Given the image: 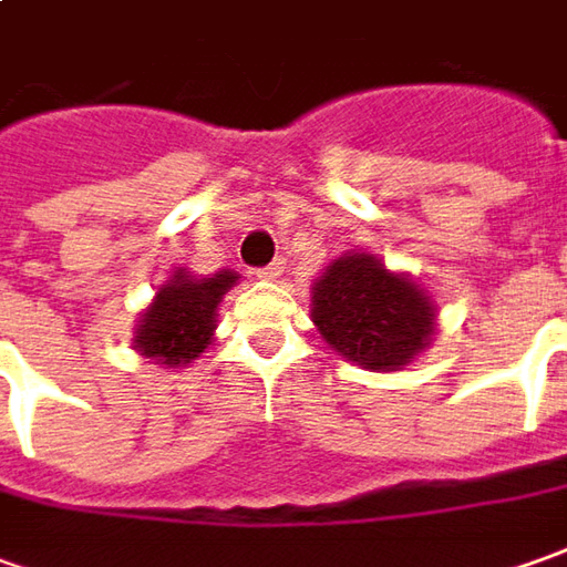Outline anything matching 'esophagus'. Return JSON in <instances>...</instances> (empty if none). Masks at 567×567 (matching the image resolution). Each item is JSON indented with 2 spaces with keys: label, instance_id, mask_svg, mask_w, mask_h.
<instances>
[{
  "label": "esophagus",
  "instance_id": "34e87169",
  "mask_svg": "<svg viewBox=\"0 0 567 567\" xmlns=\"http://www.w3.org/2000/svg\"><path fill=\"white\" fill-rule=\"evenodd\" d=\"M256 275L261 277V280H277V277L284 275V261L277 258V261H271L268 268H261V271H256Z\"/></svg>",
  "mask_w": 567,
  "mask_h": 567
}]
</instances>
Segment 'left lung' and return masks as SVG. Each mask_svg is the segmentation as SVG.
<instances>
[{"instance_id": "obj_1", "label": "left lung", "mask_w": 567, "mask_h": 567, "mask_svg": "<svg viewBox=\"0 0 567 567\" xmlns=\"http://www.w3.org/2000/svg\"><path fill=\"white\" fill-rule=\"evenodd\" d=\"M311 321L337 355L368 371H402L436 337L431 292L364 249L333 258L315 280Z\"/></svg>"}]
</instances>
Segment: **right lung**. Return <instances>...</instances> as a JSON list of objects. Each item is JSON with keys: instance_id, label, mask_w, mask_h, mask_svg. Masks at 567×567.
<instances>
[{"instance_id": "add662e5", "label": "right lung", "mask_w": 567, "mask_h": 567, "mask_svg": "<svg viewBox=\"0 0 567 567\" xmlns=\"http://www.w3.org/2000/svg\"><path fill=\"white\" fill-rule=\"evenodd\" d=\"M239 284L237 271L221 268L215 275L196 277L186 268H174L140 311L133 349L162 368H186L199 359L215 340L218 306Z\"/></svg>"}]
</instances>
